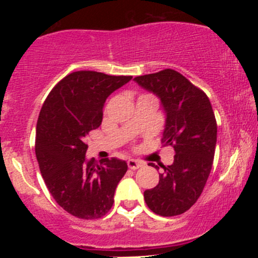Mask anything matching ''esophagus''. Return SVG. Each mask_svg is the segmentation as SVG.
<instances>
[{
    "label": "esophagus",
    "instance_id": "1",
    "mask_svg": "<svg viewBox=\"0 0 258 258\" xmlns=\"http://www.w3.org/2000/svg\"><path fill=\"white\" fill-rule=\"evenodd\" d=\"M127 166L131 168V170H137V168L144 166V164L142 161H138V160L130 159L127 160Z\"/></svg>",
    "mask_w": 258,
    "mask_h": 258
}]
</instances>
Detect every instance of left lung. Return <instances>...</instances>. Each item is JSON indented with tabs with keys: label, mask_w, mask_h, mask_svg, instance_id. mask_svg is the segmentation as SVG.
I'll return each mask as SVG.
<instances>
[{
	"label": "left lung",
	"mask_w": 258,
	"mask_h": 258,
	"mask_svg": "<svg viewBox=\"0 0 258 258\" xmlns=\"http://www.w3.org/2000/svg\"><path fill=\"white\" fill-rule=\"evenodd\" d=\"M135 81L161 100L166 114L161 142L176 153L172 165H162L159 184L144 191V200L156 215L184 214L199 199L211 172L217 142L212 105L205 92L176 70L137 76Z\"/></svg>",
	"instance_id": "left-lung-1"
}]
</instances>
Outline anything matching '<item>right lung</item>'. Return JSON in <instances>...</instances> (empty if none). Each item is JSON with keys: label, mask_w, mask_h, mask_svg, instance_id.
I'll return each mask as SVG.
<instances>
[{"label": "right lung", "mask_w": 258, "mask_h": 258, "mask_svg": "<svg viewBox=\"0 0 258 258\" xmlns=\"http://www.w3.org/2000/svg\"><path fill=\"white\" fill-rule=\"evenodd\" d=\"M132 76L75 72L49 92L36 126L35 153L44 183L57 204L82 220H97L114 204L127 164L116 158L86 160V136L98 128L106 98Z\"/></svg>", "instance_id": "1"}]
</instances>
